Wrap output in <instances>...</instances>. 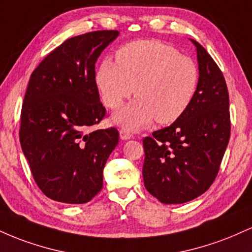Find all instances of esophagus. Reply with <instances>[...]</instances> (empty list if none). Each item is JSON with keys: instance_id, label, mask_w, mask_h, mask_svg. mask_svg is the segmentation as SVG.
<instances>
[{"instance_id": "1", "label": "esophagus", "mask_w": 252, "mask_h": 252, "mask_svg": "<svg viewBox=\"0 0 252 252\" xmlns=\"http://www.w3.org/2000/svg\"><path fill=\"white\" fill-rule=\"evenodd\" d=\"M120 137H121V140H123V141L130 140V138H131V134H130L128 130L121 129L120 130Z\"/></svg>"}]
</instances>
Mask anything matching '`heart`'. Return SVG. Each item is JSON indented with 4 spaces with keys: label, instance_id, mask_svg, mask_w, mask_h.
I'll list each match as a JSON object with an SVG mask.
<instances>
[{
    "label": "heart",
    "instance_id": "1",
    "mask_svg": "<svg viewBox=\"0 0 252 252\" xmlns=\"http://www.w3.org/2000/svg\"><path fill=\"white\" fill-rule=\"evenodd\" d=\"M103 103L110 109L132 102L112 115V122L137 131L154 121L169 124L189 108L199 84V70L189 57L158 40H138L116 52V62L104 59L96 73Z\"/></svg>",
    "mask_w": 252,
    "mask_h": 252
}]
</instances>
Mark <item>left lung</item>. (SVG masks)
Returning <instances> with one entry per match:
<instances>
[{
	"mask_svg": "<svg viewBox=\"0 0 252 252\" xmlns=\"http://www.w3.org/2000/svg\"><path fill=\"white\" fill-rule=\"evenodd\" d=\"M196 50L199 84L189 108L143 140L144 186L162 204H184L210 189L230 140V104L224 76L207 51Z\"/></svg>",
	"mask_w": 252,
	"mask_h": 252,
	"instance_id": "obj_1",
	"label": "left lung"
}]
</instances>
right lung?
Masks as SVG:
<instances>
[{"label":"right lung","mask_w":252,"mask_h":252,"mask_svg":"<svg viewBox=\"0 0 252 252\" xmlns=\"http://www.w3.org/2000/svg\"><path fill=\"white\" fill-rule=\"evenodd\" d=\"M118 35L97 31L71 37L31 76L20 143L36 185L56 201L85 204L103 187V169L120 134L115 128L89 132L105 115L94 63Z\"/></svg>","instance_id":"right-lung-1"}]
</instances>
